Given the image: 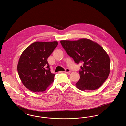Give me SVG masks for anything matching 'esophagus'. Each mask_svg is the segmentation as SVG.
Here are the masks:
<instances>
[{
	"instance_id": "esophagus-1",
	"label": "esophagus",
	"mask_w": 126,
	"mask_h": 126,
	"mask_svg": "<svg viewBox=\"0 0 126 126\" xmlns=\"http://www.w3.org/2000/svg\"><path fill=\"white\" fill-rule=\"evenodd\" d=\"M70 72H71L70 70L69 69H68V68H66V70L64 71V72L66 73H69Z\"/></svg>"
}]
</instances>
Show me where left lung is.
<instances>
[{
  "mask_svg": "<svg viewBox=\"0 0 126 126\" xmlns=\"http://www.w3.org/2000/svg\"><path fill=\"white\" fill-rule=\"evenodd\" d=\"M67 54L78 64L82 62L79 71L80 78L76 84L82 91L96 90L108 78L110 72V60L101 46L89 39L60 41Z\"/></svg>",
  "mask_w": 126,
  "mask_h": 126,
  "instance_id": "obj_1",
  "label": "left lung"
}]
</instances>
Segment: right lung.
Masks as SVG:
<instances>
[{
	"label": "right lung",
	"mask_w": 126,
	"mask_h": 126,
	"mask_svg": "<svg viewBox=\"0 0 126 126\" xmlns=\"http://www.w3.org/2000/svg\"><path fill=\"white\" fill-rule=\"evenodd\" d=\"M58 45L56 41L36 42L25 48L17 65L20 78L28 89L34 92L45 91L54 81L47 59Z\"/></svg>",
	"instance_id": "obj_1"
}]
</instances>
